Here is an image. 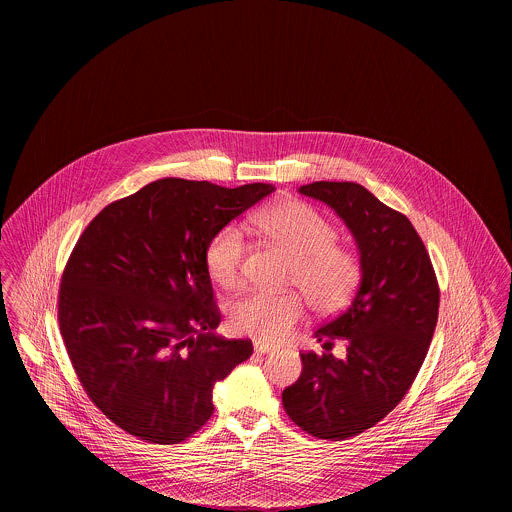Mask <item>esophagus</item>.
Here are the masks:
<instances>
[{
	"mask_svg": "<svg viewBox=\"0 0 512 512\" xmlns=\"http://www.w3.org/2000/svg\"><path fill=\"white\" fill-rule=\"evenodd\" d=\"M275 349L273 345H269V343H264V341H254V350L258 352V354H266V352H271V350Z\"/></svg>",
	"mask_w": 512,
	"mask_h": 512,
	"instance_id": "34e87169",
	"label": "esophagus"
}]
</instances>
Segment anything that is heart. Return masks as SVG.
I'll return each mask as SVG.
<instances>
[{
	"mask_svg": "<svg viewBox=\"0 0 512 512\" xmlns=\"http://www.w3.org/2000/svg\"><path fill=\"white\" fill-rule=\"evenodd\" d=\"M256 223L264 235L295 258L289 281L304 293L314 310L333 312L349 302L362 269L350 250L335 244L337 231L325 217L302 202H279L264 210ZM243 258L244 235L237 225L217 231L206 248V268L225 289L239 285ZM302 316V296L254 291L233 302L229 325L239 335L275 343L285 339Z\"/></svg>",
	"mask_w": 512,
	"mask_h": 512,
	"instance_id": "heart-1",
	"label": "heart"
}]
</instances>
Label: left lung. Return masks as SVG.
I'll use <instances>...</instances> for the list:
<instances>
[{"instance_id":"left-lung-1","label":"left lung","mask_w":512,"mask_h":512,"mask_svg":"<svg viewBox=\"0 0 512 512\" xmlns=\"http://www.w3.org/2000/svg\"><path fill=\"white\" fill-rule=\"evenodd\" d=\"M298 192L345 221L362 275L349 308L314 333L325 352L300 354L302 374L283 391V406L298 428L341 441L376 426L403 401L430 349L439 287L408 217L370 190L316 181ZM335 338L348 343L345 359L330 354Z\"/></svg>"}]
</instances>
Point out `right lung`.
I'll return each instance as SVG.
<instances>
[{"instance_id":"obj_1","label":"right lung","mask_w":512,"mask_h":512,"mask_svg":"<svg viewBox=\"0 0 512 512\" xmlns=\"http://www.w3.org/2000/svg\"><path fill=\"white\" fill-rule=\"evenodd\" d=\"M275 190L165 177L106 206L75 244L59 329L84 391L113 424L173 445L214 412V387L252 354L216 335L206 248Z\"/></svg>"}]
</instances>
